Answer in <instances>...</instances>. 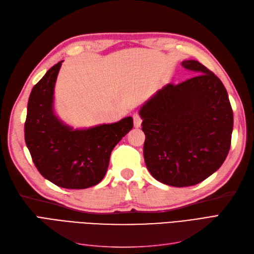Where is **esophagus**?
Wrapping results in <instances>:
<instances>
[{
	"label": "esophagus",
	"mask_w": 254,
	"mask_h": 254,
	"mask_svg": "<svg viewBox=\"0 0 254 254\" xmlns=\"http://www.w3.org/2000/svg\"><path fill=\"white\" fill-rule=\"evenodd\" d=\"M133 122H134V127L135 128H139L141 127V124H142V119L141 117L137 113H134L133 114Z\"/></svg>",
	"instance_id": "esophagus-1"
}]
</instances>
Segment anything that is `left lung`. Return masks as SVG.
<instances>
[{
	"label": "left lung",
	"mask_w": 254,
	"mask_h": 254,
	"mask_svg": "<svg viewBox=\"0 0 254 254\" xmlns=\"http://www.w3.org/2000/svg\"><path fill=\"white\" fill-rule=\"evenodd\" d=\"M181 65L198 75L165 84L139 111L147 170L176 188L195 186L216 172L228 156L233 131V111L220 79L196 60Z\"/></svg>",
	"instance_id": "8db88e82"
}]
</instances>
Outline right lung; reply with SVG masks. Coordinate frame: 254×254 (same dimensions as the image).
Masks as SVG:
<instances>
[{
	"label": "right lung",
	"instance_id": "1",
	"mask_svg": "<svg viewBox=\"0 0 254 254\" xmlns=\"http://www.w3.org/2000/svg\"><path fill=\"white\" fill-rule=\"evenodd\" d=\"M63 61L33 88L24 126L25 143L37 170L52 183L82 190L103 180L112 149L133 127L131 117L112 124L74 129L54 109V90Z\"/></svg>",
	"mask_w": 254,
	"mask_h": 254
}]
</instances>
